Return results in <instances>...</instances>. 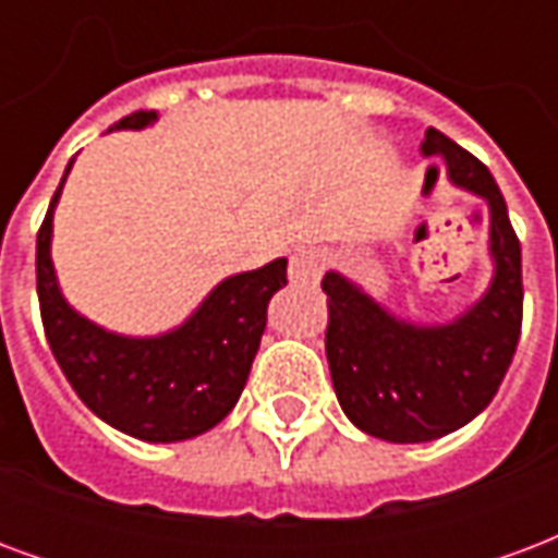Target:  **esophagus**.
Instances as JSON below:
<instances>
[{
    "label": "esophagus",
    "mask_w": 558,
    "mask_h": 558,
    "mask_svg": "<svg viewBox=\"0 0 558 558\" xmlns=\"http://www.w3.org/2000/svg\"><path fill=\"white\" fill-rule=\"evenodd\" d=\"M323 268V254L316 247H299L290 259V280L292 283H316Z\"/></svg>",
    "instance_id": "1"
}]
</instances>
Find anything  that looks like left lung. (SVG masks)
Returning a JSON list of instances; mask_svg holds the SVG:
<instances>
[{
    "instance_id": "left-lung-1",
    "label": "left lung",
    "mask_w": 558,
    "mask_h": 558,
    "mask_svg": "<svg viewBox=\"0 0 558 558\" xmlns=\"http://www.w3.org/2000/svg\"><path fill=\"white\" fill-rule=\"evenodd\" d=\"M421 151L490 208L493 280L448 326L391 316L338 271H326V355L340 410L386 442H430L463 427L496 398L523 323L520 242L490 170L442 131L427 128ZM436 170V167H430Z\"/></svg>"
}]
</instances>
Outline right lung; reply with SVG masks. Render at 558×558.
<instances>
[{
    "label": "right lung",
    "mask_w": 558,
    "mask_h": 558,
    "mask_svg": "<svg viewBox=\"0 0 558 558\" xmlns=\"http://www.w3.org/2000/svg\"><path fill=\"white\" fill-rule=\"evenodd\" d=\"M155 119V110H140L116 128H146ZM71 163L50 199L35 251L47 343L77 398L110 427L146 442L194 439L227 418L242 395L266 331L268 302L287 287V259L220 280L206 302L167 335H113L80 316L56 283L53 208Z\"/></svg>",
    "instance_id": "1"
}]
</instances>
